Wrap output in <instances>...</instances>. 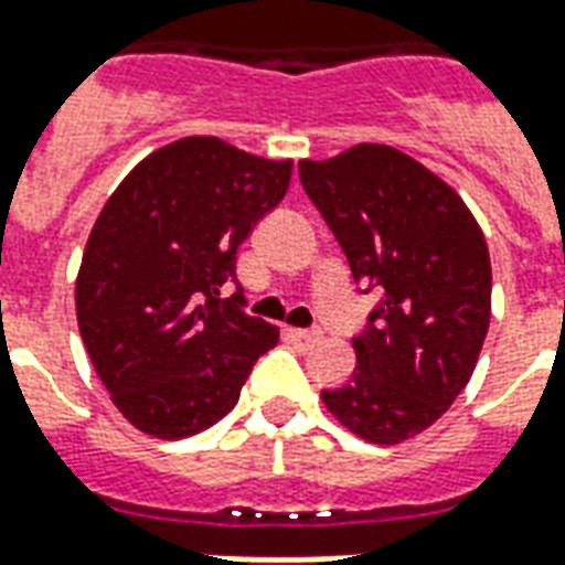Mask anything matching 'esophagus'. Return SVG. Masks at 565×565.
I'll list each match as a JSON object with an SVG mask.
<instances>
[{
    "label": "esophagus",
    "instance_id": "34e87169",
    "mask_svg": "<svg viewBox=\"0 0 565 565\" xmlns=\"http://www.w3.org/2000/svg\"><path fill=\"white\" fill-rule=\"evenodd\" d=\"M287 339H290L294 344H315L323 339V332L320 330H296V327H290V330H287Z\"/></svg>",
    "mask_w": 565,
    "mask_h": 565
}]
</instances>
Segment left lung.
I'll list each match as a JSON object with an SVG mask.
<instances>
[{"mask_svg": "<svg viewBox=\"0 0 565 565\" xmlns=\"http://www.w3.org/2000/svg\"><path fill=\"white\" fill-rule=\"evenodd\" d=\"M302 186L379 308L356 366L320 399L372 445L420 436L469 384L490 327V254L460 193L391 145L299 162Z\"/></svg>", "mask_w": 565, "mask_h": 565, "instance_id": "1", "label": "left lung"}]
</instances>
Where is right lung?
Returning a JSON list of instances; mask_svg holds the SVG:
<instances>
[{
  "instance_id": "obj_1",
  "label": "right lung",
  "mask_w": 565,
  "mask_h": 565,
  "mask_svg": "<svg viewBox=\"0 0 565 565\" xmlns=\"http://www.w3.org/2000/svg\"><path fill=\"white\" fill-rule=\"evenodd\" d=\"M294 160L214 136L157 148L93 223L75 281L84 348L111 403L153 438L196 436L238 403L278 327L242 311L235 250L287 193Z\"/></svg>"
}]
</instances>
